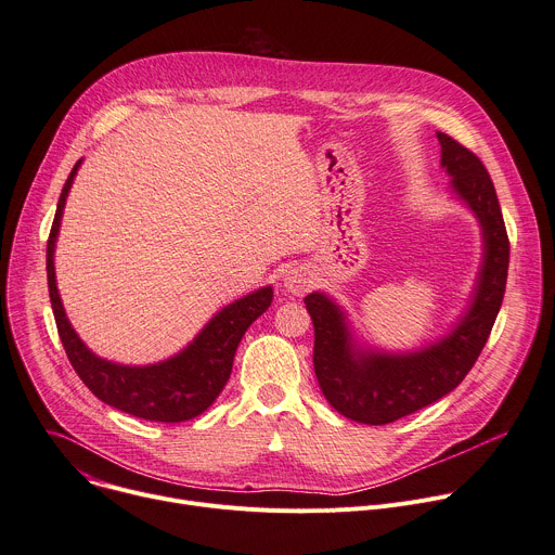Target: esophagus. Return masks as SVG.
Returning <instances> with one entry per match:
<instances>
[{
    "instance_id": "34e87169",
    "label": "esophagus",
    "mask_w": 555,
    "mask_h": 555,
    "mask_svg": "<svg viewBox=\"0 0 555 555\" xmlns=\"http://www.w3.org/2000/svg\"><path fill=\"white\" fill-rule=\"evenodd\" d=\"M312 274H310V270L308 268H289L287 272H285V276H283V287L289 292V294H294V296H300V294H306L310 287H312Z\"/></svg>"
}]
</instances>
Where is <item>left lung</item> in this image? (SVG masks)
Here are the masks:
<instances>
[{
  "label": "left lung",
  "mask_w": 555,
  "mask_h": 555,
  "mask_svg": "<svg viewBox=\"0 0 555 555\" xmlns=\"http://www.w3.org/2000/svg\"><path fill=\"white\" fill-rule=\"evenodd\" d=\"M436 137L449 190L474 212L482 232L480 272L459 323L421 349L385 351L359 343L345 310L325 292L306 296L321 391L338 414L363 425L393 423L456 389L478 361L505 296L509 238L491 177L472 150L444 132Z\"/></svg>",
  "instance_id": "1"
}]
</instances>
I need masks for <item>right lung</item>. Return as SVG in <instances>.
Instances as JSON below:
<instances>
[{
	"mask_svg": "<svg viewBox=\"0 0 555 555\" xmlns=\"http://www.w3.org/2000/svg\"><path fill=\"white\" fill-rule=\"evenodd\" d=\"M83 159L70 170L46 247L50 306L70 365L106 405L155 423H181L204 414L225 387L245 330L272 306V285L259 287L219 310L179 354L153 365H121L96 357L73 330L55 279V245L66 196Z\"/></svg>",
	"mask_w": 555,
	"mask_h": 555,
	"instance_id": "right-lung-1",
	"label": "right lung"
}]
</instances>
